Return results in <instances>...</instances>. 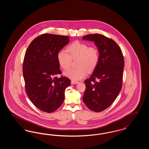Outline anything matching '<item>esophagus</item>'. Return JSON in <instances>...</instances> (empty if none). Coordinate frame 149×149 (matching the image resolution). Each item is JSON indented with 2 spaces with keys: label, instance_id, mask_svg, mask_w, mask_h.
Returning a JSON list of instances; mask_svg holds the SVG:
<instances>
[{
  "label": "esophagus",
  "instance_id": "1",
  "mask_svg": "<svg viewBox=\"0 0 149 149\" xmlns=\"http://www.w3.org/2000/svg\"><path fill=\"white\" fill-rule=\"evenodd\" d=\"M78 83V81H74V80H71V84H77Z\"/></svg>",
  "mask_w": 149,
  "mask_h": 149
}]
</instances>
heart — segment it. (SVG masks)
I'll return each instance as SVG.
<instances>
[{
  "mask_svg": "<svg viewBox=\"0 0 149 149\" xmlns=\"http://www.w3.org/2000/svg\"><path fill=\"white\" fill-rule=\"evenodd\" d=\"M66 51H60L57 55V60L60 66L64 70L68 69L71 64V60L77 59V69H70L64 72L68 78L78 81L85 78L88 71H93L99 62V53L95 46H89L88 44L78 41L69 45Z\"/></svg>",
  "mask_w": 149,
  "mask_h": 149,
  "instance_id": "b5f03b06",
  "label": "heart"
}]
</instances>
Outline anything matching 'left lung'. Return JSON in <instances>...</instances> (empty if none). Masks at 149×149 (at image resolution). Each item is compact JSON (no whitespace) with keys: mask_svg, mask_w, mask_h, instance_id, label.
<instances>
[{"mask_svg":"<svg viewBox=\"0 0 149 149\" xmlns=\"http://www.w3.org/2000/svg\"><path fill=\"white\" fill-rule=\"evenodd\" d=\"M83 39L93 41L99 53L97 66L91 77L84 81L83 100L89 109L99 112L110 106L120 92L124 58L118 45L104 36L91 34Z\"/></svg>","mask_w":149,"mask_h":149,"instance_id":"left-lung-1","label":"left lung"}]
</instances>
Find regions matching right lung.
Returning a JSON list of instances; mask_svg holds the SVG:
<instances>
[{
    "mask_svg": "<svg viewBox=\"0 0 149 149\" xmlns=\"http://www.w3.org/2000/svg\"><path fill=\"white\" fill-rule=\"evenodd\" d=\"M69 42V37L45 33L34 39L26 52L23 75L26 92L32 103L43 112L51 113L61 106L65 90L71 84L62 73L57 55Z\"/></svg>",
    "mask_w": 149,
    "mask_h": 149,
    "instance_id": "1",
    "label": "right lung"
}]
</instances>
